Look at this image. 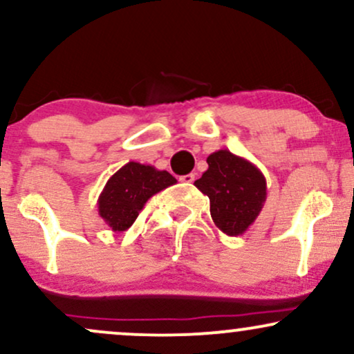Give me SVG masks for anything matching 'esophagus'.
<instances>
[{"label":"esophagus","mask_w":354,"mask_h":354,"mask_svg":"<svg viewBox=\"0 0 354 354\" xmlns=\"http://www.w3.org/2000/svg\"><path fill=\"white\" fill-rule=\"evenodd\" d=\"M181 183H186V185H191V183L194 181V174L189 173V174H185V176L180 178Z\"/></svg>","instance_id":"34e87169"}]
</instances>
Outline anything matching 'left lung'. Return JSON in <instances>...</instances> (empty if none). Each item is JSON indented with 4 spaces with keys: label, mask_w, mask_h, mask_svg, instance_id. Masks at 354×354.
<instances>
[{
    "label": "left lung",
    "mask_w": 354,
    "mask_h": 354,
    "mask_svg": "<svg viewBox=\"0 0 354 354\" xmlns=\"http://www.w3.org/2000/svg\"><path fill=\"white\" fill-rule=\"evenodd\" d=\"M208 169L194 186L209 198L214 225L228 236H239L256 221L266 201V178L251 161L228 149L206 158Z\"/></svg>",
    "instance_id": "obj_1"
}]
</instances>
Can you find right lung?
Returning <instances> with one entry per match:
<instances>
[{
    "label": "right lung",
    "mask_w": 354,
    "mask_h": 354,
    "mask_svg": "<svg viewBox=\"0 0 354 354\" xmlns=\"http://www.w3.org/2000/svg\"><path fill=\"white\" fill-rule=\"evenodd\" d=\"M176 183L168 171L129 161L106 181L98 198V213L113 231H126L153 194Z\"/></svg>",
    "instance_id": "1"
}]
</instances>
